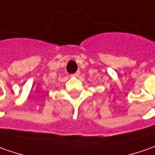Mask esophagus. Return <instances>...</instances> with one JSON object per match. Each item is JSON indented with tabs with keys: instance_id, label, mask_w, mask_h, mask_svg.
I'll return each instance as SVG.
<instances>
[{
	"instance_id": "34e87169",
	"label": "esophagus",
	"mask_w": 155,
	"mask_h": 155,
	"mask_svg": "<svg viewBox=\"0 0 155 155\" xmlns=\"http://www.w3.org/2000/svg\"><path fill=\"white\" fill-rule=\"evenodd\" d=\"M80 75V71H77L76 73H74L73 74V76H74V77H78Z\"/></svg>"
}]
</instances>
